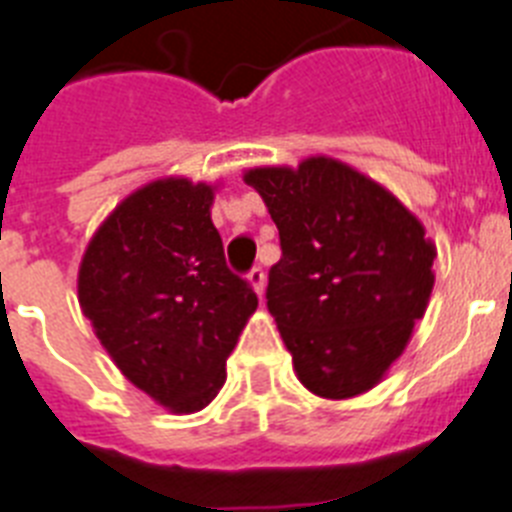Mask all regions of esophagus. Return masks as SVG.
I'll use <instances>...</instances> for the list:
<instances>
[{"instance_id":"esophagus-1","label":"esophagus","mask_w":512,"mask_h":512,"mask_svg":"<svg viewBox=\"0 0 512 512\" xmlns=\"http://www.w3.org/2000/svg\"><path fill=\"white\" fill-rule=\"evenodd\" d=\"M247 281H249V286L255 289V294L260 296V299H263V294H265V273H263V268H252V270H249Z\"/></svg>"}]
</instances>
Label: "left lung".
Segmentation results:
<instances>
[{
	"label": "left lung",
	"mask_w": 512,
	"mask_h": 512,
	"mask_svg": "<svg viewBox=\"0 0 512 512\" xmlns=\"http://www.w3.org/2000/svg\"><path fill=\"white\" fill-rule=\"evenodd\" d=\"M244 182L281 236L268 309L309 393L372 390L409 346L435 286V242L390 190L328 156L257 166Z\"/></svg>",
	"instance_id": "obj_1"
}]
</instances>
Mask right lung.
<instances>
[{
    "label": "right lung",
    "instance_id": "add662e5",
    "mask_svg": "<svg viewBox=\"0 0 512 512\" xmlns=\"http://www.w3.org/2000/svg\"><path fill=\"white\" fill-rule=\"evenodd\" d=\"M218 184L163 176L127 195L93 234L77 299L127 380L171 414L205 409L257 309L226 268L210 221Z\"/></svg>",
    "mask_w": 512,
    "mask_h": 512
}]
</instances>
